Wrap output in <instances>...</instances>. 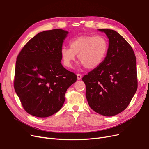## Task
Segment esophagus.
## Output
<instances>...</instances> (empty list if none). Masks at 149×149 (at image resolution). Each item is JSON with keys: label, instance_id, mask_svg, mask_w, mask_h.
Listing matches in <instances>:
<instances>
[{"label": "esophagus", "instance_id": "esophagus-1", "mask_svg": "<svg viewBox=\"0 0 149 149\" xmlns=\"http://www.w3.org/2000/svg\"><path fill=\"white\" fill-rule=\"evenodd\" d=\"M81 78H82V75L79 73H78L77 74V79L78 80H80V79H81Z\"/></svg>", "mask_w": 149, "mask_h": 149}]
</instances>
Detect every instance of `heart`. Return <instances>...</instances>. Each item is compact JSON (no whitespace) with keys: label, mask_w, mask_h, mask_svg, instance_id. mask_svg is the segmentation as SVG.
Masks as SVG:
<instances>
[{"label":"heart","mask_w":149,"mask_h":149,"mask_svg":"<svg viewBox=\"0 0 149 149\" xmlns=\"http://www.w3.org/2000/svg\"><path fill=\"white\" fill-rule=\"evenodd\" d=\"M70 48L65 46L61 49V56L63 65L72 66V63L78 55L79 61L87 69H94L100 66L106 56L109 44L103 36L81 35L72 39Z\"/></svg>","instance_id":"heart-1"}]
</instances>
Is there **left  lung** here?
Wrapping results in <instances>:
<instances>
[{"label":"left lung","mask_w":149,"mask_h":149,"mask_svg":"<svg viewBox=\"0 0 149 149\" xmlns=\"http://www.w3.org/2000/svg\"><path fill=\"white\" fill-rule=\"evenodd\" d=\"M99 30L109 40L107 55L82 80L90 107L102 116H113L127 107L137 91L136 58L131 46L117 31Z\"/></svg>","instance_id":"8db88e82"}]
</instances>
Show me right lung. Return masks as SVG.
Returning <instances> with one entry per match:
<instances>
[{
    "instance_id": "add662e5",
    "label": "right lung",
    "mask_w": 149,
    "mask_h": 149,
    "mask_svg": "<svg viewBox=\"0 0 149 149\" xmlns=\"http://www.w3.org/2000/svg\"><path fill=\"white\" fill-rule=\"evenodd\" d=\"M68 31H43L30 39L18 55L13 81L25 111L38 118L55 114L63 105L67 89L77 76L61 63Z\"/></svg>"
}]
</instances>
